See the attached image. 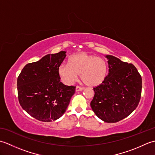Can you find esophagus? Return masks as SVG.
<instances>
[{"mask_svg":"<svg viewBox=\"0 0 155 155\" xmlns=\"http://www.w3.org/2000/svg\"><path fill=\"white\" fill-rule=\"evenodd\" d=\"M83 90H84L83 87H79V86H77V87H76V91H81Z\"/></svg>","mask_w":155,"mask_h":155,"instance_id":"34e87169","label":"esophagus"}]
</instances>
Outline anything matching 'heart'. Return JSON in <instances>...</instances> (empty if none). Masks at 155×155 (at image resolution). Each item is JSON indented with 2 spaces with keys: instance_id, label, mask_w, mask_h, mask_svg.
I'll use <instances>...</instances> for the list:
<instances>
[{
  "instance_id": "obj_1",
  "label": "heart",
  "mask_w": 155,
  "mask_h": 155,
  "mask_svg": "<svg viewBox=\"0 0 155 155\" xmlns=\"http://www.w3.org/2000/svg\"><path fill=\"white\" fill-rule=\"evenodd\" d=\"M68 64H61L58 74L61 79L67 84L77 80L78 74L88 86L95 87L104 81L107 72V65L103 58L96 56L80 52L72 55L68 60Z\"/></svg>"
}]
</instances>
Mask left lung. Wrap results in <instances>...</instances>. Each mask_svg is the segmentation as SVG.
I'll return each instance as SVG.
<instances>
[{
	"instance_id": "obj_1",
	"label": "left lung",
	"mask_w": 155,
	"mask_h": 155,
	"mask_svg": "<svg viewBox=\"0 0 155 155\" xmlns=\"http://www.w3.org/2000/svg\"><path fill=\"white\" fill-rule=\"evenodd\" d=\"M108 74L94 87L91 107L97 116L106 123H117L135 110L141 97L142 78L133 64L107 55Z\"/></svg>"
}]
</instances>
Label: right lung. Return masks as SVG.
Returning a JSON list of instances; mask_svg holds the SVG:
<instances>
[{"instance_id":"obj_1","label":"right lung","mask_w":155,"mask_h":155,"mask_svg":"<svg viewBox=\"0 0 155 155\" xmlns=\"http://www.w3.org/2000/svg\"><path fill=\"white\" fill-rule=\"evenodd\" d=\"M66 52L45 55L25 66L17 78L19 103L31 117L42 122L62 117L75 93L76 87L61 82L58 68Z\"/></svg>"}]
</instances>
